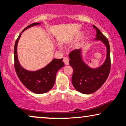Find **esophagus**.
Here are the masks:
<instances>
[{
  "label": "esophagus",
  "mask_w": 126,
  "mask_h": 126,
  "mask_svg": "<svg viewBox=\"0 0 126 126\" xmlns=\"http://www.w3.org/2000/svg\"><path fill=\"white\" fill-rule=\"evenodd\" d=\"M63 61L65 63V65H68L69 64V58L67 57H65L63 58Z\"/></svg>",
  "instance_id": "obj_1"
}]
</instances>
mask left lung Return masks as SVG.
<instances>
[{
    "label": "left lung",
    "instance_id": "left-lung-1",
    "mask_svg": "<svg viewBox=\"0 0 126 126\" xmlns=\"http://www.w3.org/2000/svg\"><path fill=\"white\" fill-rule=\"evenodd\" d=\"M96 30V40H100L107 47V57L104 63L99 68L92 69L82 61L81 50L75 49L69 54V65L73 69L72 82L73 87L79 92L91 94L98 90L104 83L111 70V58L109 42L96 26L93 25Z\"/></svg>",
    "mask_w": 126,
    "mask_h": 126
}]
</instances>
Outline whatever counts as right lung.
<instances>
[{
    "instance_id": "1",
    "label": "right lung",
    "mask_w": 126,
    "mask_h": 126,
    "mask_svg": "<svg viewBox=\"0 0 126 126\" xmlns=\"http://www.w3.org/2000/svg\"><path fill=\"white\" fill-rule=\"evenodd\" d=\"M40 24V23H33L29 25L22 31L15 41L14 53V67L18 78L27 89L37 94H44L52 88L56 81L57 72L60 68L64 66L63 58L53 59L44 68L34 72L26 70L20 65L17 57V44L20 35L27 29Z\"/></svg>"
}]
</instances>
